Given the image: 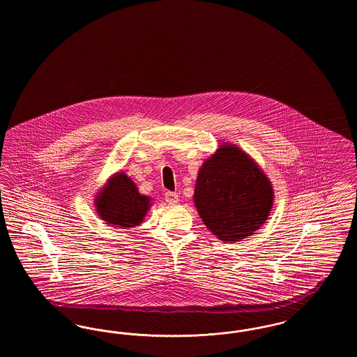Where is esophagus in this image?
I'll return each mask as SVG.
<instances>
[{
    "mask_svg": "<svg viewBox=\"0 0 357 357\" xmlns=\"http://www.w3.org/2000/svg\"><path fill=\"white\" fill-rule=\"evenodd\" d=\"M165 198H166V202L170 204H178V201H179V195L176 192H171V191L166 192Z\"/></svg>",
    "mask_w": 357,
    "mask_h": 357,
    "instance_id": "34e87169",
    "label": "esophagus"
}]
</instances>
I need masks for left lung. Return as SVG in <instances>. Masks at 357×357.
Segmentation results:
<instances>
[{"label": "left lung", "mask_w": 357, "mask_h": 357, "mask_svg": "<svg viewBox=\"0 0 357 357\" xmlns=\"http://www.w3.org/2000/svg\"><path fill=\"white\" fill-rule=\"evenodd\" d=\"M192 201L215 237L238 242L253 236L268 221L274 190L249 153L223 142L199 167Z\"/></svg>", "instance_id": "1"}]
</instances>
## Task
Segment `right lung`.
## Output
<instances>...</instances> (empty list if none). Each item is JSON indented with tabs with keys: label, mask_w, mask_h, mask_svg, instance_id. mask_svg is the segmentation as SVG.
<instances>
[{
	"label": "right lung",
	"mask_w": 357,
	"mask_h": 357,
	"mask_svg": "<svg viewBox=\"0 0 357 357\" xmlns=\"http://www.w3.org/2000/svg\"><path fill=\"white\" fill-rule=\"evenodd\" d=\"M153 199L139 192L135 182L124 172H115L95 197V210L100 220L120 229L135 227L144 221Z\"/></svg>",
	"instance_id": "add662e5"
}]
</instances>
